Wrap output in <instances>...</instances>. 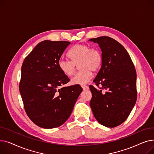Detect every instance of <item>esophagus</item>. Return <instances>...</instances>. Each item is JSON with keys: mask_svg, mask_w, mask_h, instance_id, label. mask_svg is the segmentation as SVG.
I'll list each match as a JSON object with an SVG mask.
<instances>
[{"mask_svg": "<svg viewBox=\"0 0 154 154\" xmlns=\"http://www.w3.org/2000/svg\"><path fill=\"white\" fill-rule=\"evenodd\" d=\"M82 88H83L84 90H88V88H89L87 85H82Z\"/></svg>", "mask_w": 154, "mask_h": 154, "instance_id": "obj_1", "label": "esophagus"}]
</instances>
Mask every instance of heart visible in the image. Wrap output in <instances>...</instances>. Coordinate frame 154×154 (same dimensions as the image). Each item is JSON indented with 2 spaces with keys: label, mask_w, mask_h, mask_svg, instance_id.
Segmentation results:
<instances>
[{
  "label": "heart",
  "mask_w": 154,
  "mask_h": 154,
  "mask_svg": "<svg viewBox=\"0 0 154 154\" xmlns=\"http://www.w3.org/2000/svg\"><path fill=\"white\" fill-rule=\"evenodd\" d=\"M69 56L71 59L69 60L60 59L58 62V66L64 75L71 76L79 64L80 69L71 79L72 84L82 85L92 77L94 72L99 70L102 63V56L100 52L97 48H91L84 44H77L72 47L69 52Z\"/></svg>",
  "instance_id": "obj_1"
}]
</instances>
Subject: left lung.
Instances as JSON below:
<instances>
[{"instance_id": "left-lung-1", "label": "left lung", "mask_w": 154, "mask_h": 154, "mask_svg": "<svg viewBox=\"0 0 154 154\" xmlns=\"http://www.w3.org/2000/svg\"><path fill=\"white\" fill-rule=\"evenodd\" d=\"M89 40L97 43L102 52V66L94 80L99 89L89 85L90 106L101 125L116 127L127 119L135 104V69L125 48L115 39L102 36Z\"/></svg>"}]
</instances>
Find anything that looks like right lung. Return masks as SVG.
Segmentation results:
<instances>
[{"instance_id":"right-lung-1","label":"right lung","mask_w":154,"mask_h":154,"mask_svg":"<svg viewBox=\"0 0 154 154\" xmlns=\"http://www.w3.org/2000/svg\"><path fill=\"white\" fill-rule=\"evenodd\" d=\"M68 41L44 40L24 59L19 91L29 119L44 128L62 125L70 117L82 91L80 85L63 87L70 81L58 66Z\"/></svg>"}]
</instances>
